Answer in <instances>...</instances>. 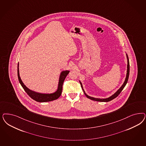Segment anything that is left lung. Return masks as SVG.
Returning a JSON list of instances; mask_svg holds the SVG:
<instances>
[{"label":"left lung","mask_w":146,"mask_h":146,"mask_svg":"<svg viewBox=\"0 0 146 146\" xmlns=\"http://www.w3.org/2000/svg\"><path fill=\"white\" fill-rule=\"evenodd\" d=\"M126 56H127V74H126V78H125V80L124 83H123V84L122 85V86L114 94H112L111 96H110V97L107 98H94V97H90L89 96L87 95L86 94V93L85 92L84 90L83 89V85L82 83L80 82V85H81V87H82V89L83 90L84 93L85 95L86 96V97L87 98H88L89 99H91V100H94V101H97V102H110L112 100H113V99L115 98L117 96H118V95L120 94V92L122 91L123 89L125 88V86H126V85L127 84V82L128 80V77H129V59H128V57L127 54H126Z\"/></svg>","instance_id":"8db88e82"}]
</instances>
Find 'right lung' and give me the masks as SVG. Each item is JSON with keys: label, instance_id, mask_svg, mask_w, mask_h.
<instances>
[{"label": "right lung", "instance_id": "right-lung-1", "mask_svg": "<svg viewBox=\"0 0 146 146\" xmlns=\"http://www.w3.org/2000/svg\"><path fill=\"white\" fill-rule=\"evenodd\" d=\"M70 71L64 70L62 71L60 78H59V81H58V88L56 91L52 94H41L35 92L32 90L29 89L26 86V85L24 84L23 81L21 80L20 75H19V63L18 64V77L19 80V83H20L22 87L23 88L25 92L28 94V96L32 98L33 100L40 103L43 102H50L54 100L58 99L60 96L61 95L62 91V86L63 84L64 81L66 76L69 73Z\"/></svg>", "mask_w": 146, "mask_h": 146}]
</instances>
